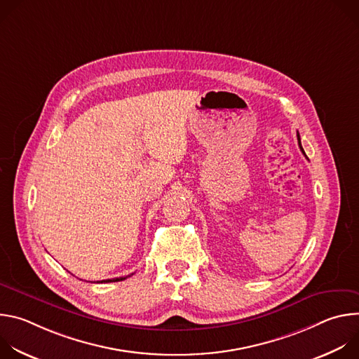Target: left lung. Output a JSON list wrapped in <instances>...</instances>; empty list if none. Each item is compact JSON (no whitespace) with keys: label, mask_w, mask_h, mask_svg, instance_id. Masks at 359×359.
Returning a JSON list of instances; mask_svg holds the SVG:
<instances>
[{"label":"left lung","mask_w":359,"mask_h":359,"mask_svg":"<svg viewBox=\"0 0 359 359\" xmlns=\"http://www.w3.org/2000/svg\"><path fill=\"white\" fill-rule=\"evenodd\" d=\"M297 139H298V144H299V149H301V151L304 153V155H305V151H304V149H302V146H301V139H299V133L297 132ZM306 158V156H305Z\"/></svg>","instance_id":"1"}]
</instances>
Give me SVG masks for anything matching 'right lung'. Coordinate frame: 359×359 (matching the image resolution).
I'll return each mask as SVG.
<instances>
[{
  "label": "right lung",
  "mask_w": 359,
  "mask_h": 359,
  "mask_svg": "<svg viewBox=\"0 0 359 359\" xmlns=\"http://www.w3.org/2000/svg\"><path fill=\"white\" fill-rule=\"evenodd\" d=\"M129 277V276H128ZM126 277H119V278H112V280H102L100 283H115V281H122V280H125Z\"/></svg>",
  "instance_id": "add662e5"
}]
</instances>
